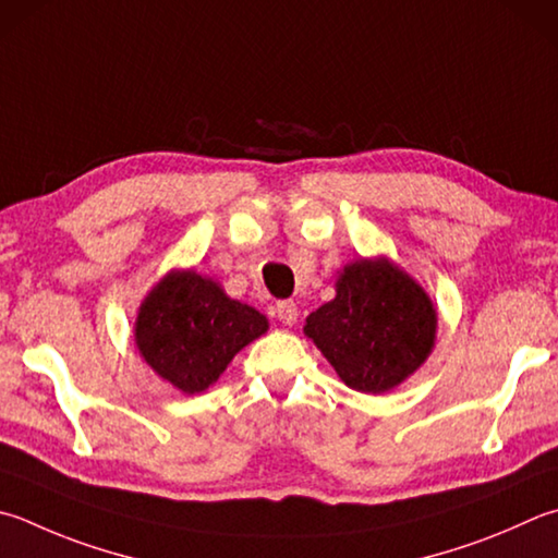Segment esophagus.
<instances>
[{
    "label": "esophagus",
    "instance_id": "34e87169",
    "mask_svg": "<svg viewBox=\"0 0 558 558\" xmlns=\"http://www.w3.org/2000/svg\"><path fill=\"white\" fill-rule=\"evenodd\" d=\"M275 315L279 318V323H283V325H293L299 320V308H296V303L293 301H279L277 303V308H275Z\"/></svg>",
    "mask_w": 558,
    "mask_h": 558
}]
</instances>
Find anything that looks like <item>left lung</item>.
<instances>
[{
	"label": "left lung",
	"mask_w": 558,
	"mask_h": 558,
	"mask_svg": "<svg viewBox=\"0 0 558 558\" xmlns=\"http://www.w3.org/2000/svg\"><path fill=\"white\" fill-rule=\"evenodd\" d=\"M335 291L303 332L347 386L384 393L420 369L435 347L437 311L413 277L386 257L356 259L340 271Z\"/></svg>",
	"instance_id": "8db88e82"
}]
</instances>
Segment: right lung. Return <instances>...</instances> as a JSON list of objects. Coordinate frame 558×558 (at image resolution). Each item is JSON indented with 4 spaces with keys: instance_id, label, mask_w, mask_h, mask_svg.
Segmentation results:
<instances>
[{
    "instance_id": "obj_1",
    "label": "right lung",
    "mask_w": 558,
    "mask_h": 558,
    "mask_svg": "<svg viewBox=\"0 0 558 558\" xmlns=\"http://www.w3.org/2000/svg\"><path fill=\"white\" fill-rule=\"evenodd\" d=\"M267 328L259 311L226 296L214 279L182 269L145 296L133 335L157 376L182 393H202Z\"/></svg>"
}]
</instances>
